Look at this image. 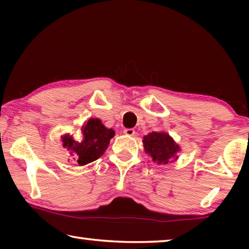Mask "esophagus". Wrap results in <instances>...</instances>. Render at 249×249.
Here are the masks:
<instances>
[{"label": "esophagus", "instance_id": "obj_1", "mask_svg": "<svg viewBox=\"0 0 249 249\" xmlns=\"http://www.w3.org/2000/svg\"><path fill=\"white\" fill-rule=\"evenodd\" d=\"M124 134L126 136H134L135 135V129L134 128H125L124 129Z\"/></svg>", "mask_w": 249, "mask_h": 249}]
</instances>
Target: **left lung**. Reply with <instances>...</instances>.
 Returning a JSON list of instances; mask_svg holds the SVG:
<instances>
[{
	"mask_svg": "<svg viewBox=\"0 0 249 249\" xmlns=\"http://www.w3.org/2000/svg\"><path fill=\"white\" fill-rule=\"evenodd\" d=\"M145 153L158 165H168L179 158L181 147L165 132H153L142 137Z\"/></svg>",
	"mask_w": 249,
	"mask_h": 249,
	"instance_id": "left-lung-1",
	"label": "left lung"
}]
</instances>
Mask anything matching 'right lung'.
Masks as SVG:
<instances>
[{
	"label": "right lung",
	"mask_w": 249,
	"mask_h": 249,
	"mask_svg": "<svg viewBox=\"0 0 249 249\" xmlns=\"http://www.w3.org/2000/svg\"><path fill=\"white\" fill-rule=\"evenodd\" d=\"M81 140L75 141L72 135L65 134L61 136L62 147L79 166H86L99 159L107 149L109 141L114 137L115 132L107 128L99 119H90L81 126Z\"/></svg>",
	"instance_id": "right-lung-1"
}]
</instances>
